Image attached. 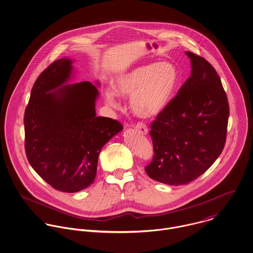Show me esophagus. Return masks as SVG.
<instances>
[{
	"mask_svg": "<svg viewBox=\"0 0 253 253\" xmlns=\"http://www.w3.org/2000/svg\"><path fill=\"white\" fill-rule=\"evenodd\" d=\"M136 130L141 135H147L148 134L147 127L144 124H142V123H137L136 124Z\"/></svg>",
	"mask_w": 253,
	"mask_h": 253,
	"instance_id": "esophagus-1",
	"label": "esophagus"
}]
</instances>
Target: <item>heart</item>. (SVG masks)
I'll return each mask as SVG.
<instances>
[{"label": "heart", "mask_w": 253, "mask_h": 253, "mask_svg": "<svg viewBox=\"0 0 253 253\" xmlns=\"http://www.w3.org/2000/svg\"><path fill=\"white\" fill-rule=\"evenodd\" d=\"M180 71L169 61L140 64L117 76L115 88L104 90L106 101L118 106V95L131 97L132 111L137 117L152 118L161 115L171 103L180 84Z\"/></svg>", "instance_id": "b5f03b06"}]
</instances>
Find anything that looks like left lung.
<instances>
[{"label": "left lung", "mask_w": 253, "mask_h": 253, "mask_svg": "<svg viewBox=\"0 0 253 253\" xmlns=\"http://www.w3.org/2000/svg\"><path fill=\"white\" fill-rule=\"evenodd\" d=\"M191 75L169 107L151 124L150 178L169 185H186L203 174L222 152L229 105L214 67L194 53Z\"/></svg>", "instance_id": "8db88e82"}]
</instances>
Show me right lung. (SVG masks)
<instances>
[{"instance_id":"1","label":"right lung","mask_w":253,"mask_h":253,"mask_svg":"<svg viewBox=\"0 0 253 253\" xmlns=\"http://www.w3.org/2000/svg\"><path fill=\"white\" fill-rule=\"evenodd\" d=\"M72 63L71 58H59L39 75L24 117L30 165L64 193L93 183L100 151L123 129L117 120L96 116L98 81L68 84L74 76Z\"/></svg>"}]
</instances>
